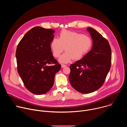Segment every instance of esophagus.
<instances>
[{
  "instance_id": "34e87169",
  "label": "esophagus",
  "mask_w": 127,
  "mask_h": 127,
  "mask_svg": "<svg viewBox=\"0 0 127 127\" xmlns=\"http://www.w3.org/2000/svg\"><path fill=\"white\" fill-rule=\"evenodd\" d=\"M67 65H65V64H61V67L62 68H64L65 67H66Z\"/></svg>"
}]
</instances>
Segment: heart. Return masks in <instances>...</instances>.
Masks as SVG:
<instances>
[{
  "label": "heart",
  "instance_id": "heart-1",
  "mask_svg": "<svg viewBox=\"0 0 127 127\" xmlns=\"http://www.w3.org/2000/svg\"><path fill=\"white\" fill-rule=\"evenodd\" d=\"M50 46L53 56L56 58L65 50L66 52L59 61L66 63L72 59L75 60L81 59L91 48L92 40L86 35L63 30L59 34V39L54 38Z\"/></svg>",
  "mask_w": 127,
  "mask_h": 127
}]
</instances>
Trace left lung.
<instances>
[{
	"mask_svg": "<svg viewBox=\"0 0 127 127\" xmlns=\"http://www.w3.org/2000/svg\"><path fill=\"white\" fill-rule=\"evenodd\" d=\"M93 45L80 60L70 66L71 85L83 94L93 93L103 84L111 66V49L107 40L95 30L88 28Z\"/></svg>",
	"mask_w": 127,
	"mask_h": 127,
	"instance_id": "obj_1",
	"label": "left lung"
}]
</instances>
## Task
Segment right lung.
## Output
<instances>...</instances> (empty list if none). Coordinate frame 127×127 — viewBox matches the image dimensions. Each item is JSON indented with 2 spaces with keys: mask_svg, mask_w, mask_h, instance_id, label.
Segmentation results:
<instances>
[{
  "mask_svg": "<svg viewBox=\"0 0 127 127\" xmlns=\"http://www.w3.org/2000/svg\"><path fill=\"white\" fill-rule=\"evenodd\" d=\"M55 31L35 27L18 44L15 56L17 72L29 91L37 95L52 87L55 75L61 66L53 56L51 42Z\"/></svg>",
  "mask_w": 127,
  "mask_h": 127,
  "instance_id": "add662e5",
  "label": "right lung"
}]
</instances>
